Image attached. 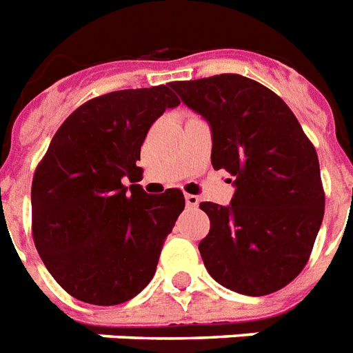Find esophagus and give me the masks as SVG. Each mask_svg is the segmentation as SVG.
<instances>
[{
  "mask_svg": "<svg viewBox=\"0 0 353 353\" xmlns=\"http://www.w3.org/2000/svg\"><path fill=\"white\" fill-rule=\"evenodd\" d=\"M185 201H187L188 207H198V203H200V198L194 194H185Z\"/></svg>",
  "mask_w": 353,
  "mask_h": 353,
  "instance_id": "1",
  "label": "esophagus"
}]
</instances>
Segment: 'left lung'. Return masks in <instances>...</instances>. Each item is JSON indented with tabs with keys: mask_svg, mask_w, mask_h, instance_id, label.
Masks as SVG:
<instances>
[{
	"mask_svg": "<svg viewBox=\"0 0 353 353\" xmlns=\"http://www.w3.org/2000/svg\"><path fill=\"white\" fill-rule=\"evenodd\" d=\"M170 87L211 125L214 170L235 176L228 207L201 201L211 230L207 272L239 294L283 289L307 265L324 219L316 150L283 99L257 81L220 74Z\"/></svg>",
	"mask_w": 353,
	"mask_h": 353,
	"instance_id": "left-lung-1",
	"label": "left lung"
}]
</instances>
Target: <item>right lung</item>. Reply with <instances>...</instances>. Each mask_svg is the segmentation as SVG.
Instances as JSON below:
<instances>
[{
    "label": "right lung",
    "instance_id": "right-lung-1",
    "mask_svg": "<svg viewBox=\"0 0 353 353\" xmlns=\"http://www.w3.org/2000/svg\"><path fill=\"white\" fill-rule=\"evenodd\" d=\"M177 105L170 83L88 99L57 129L34 170V246L81 302L118 305L152 281L185 198L179 188L146 194L137 161L152 123ZM125 179L134 185L125 188Z\"/></svg>",
    "mask_w": 353,
    "mask_h": 353
}]
</instances>
